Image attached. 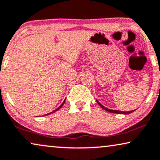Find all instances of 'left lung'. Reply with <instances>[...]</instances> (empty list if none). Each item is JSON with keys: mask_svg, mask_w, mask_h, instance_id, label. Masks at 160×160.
<instances>
[{"mask_svg": "<svg viewBox=\"0 0 160 160\" xmlns=\"http://www.w3.org/2000/svg\"><path fill=\"white\" fill-rule=\"evenodd\" d=\"M97 103L99 104V105L100 106V107L102 108V109H104V110H106V111H108V112H112V113H118V114H126V115H127V114H129V113H131V112H133L134 110H131V111H128V112H123V111H120V110H110V109H108V108H105V107H104V106L102 105H101L100 103L97 100Z\"/></svg>", "mask_w": 160, "mask_h": 160, "instance_id": "obj_1", "label": "left lung"}]
</instances>
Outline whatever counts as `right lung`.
I'll list each match as a JSON object with an SVG mask.
<instances>
[{
  "instance_id": "1",
  "label": "right lung",
  "mask_w": 160,
  "mask_h": 160,
  "mask_svg": "<svg viewBox=\"0 0 160 160\" xmlns=\"http://www.w3.org/2000/svg\"><path fill=\"white\" fill-rule=\"evenodd\" d=\"M65 101H66V99H65V100H64V101H63V103H62V104H61V106H60V107H58V108H57V109H56V110H53V111H52V112H50V113H48V114H46V115H50V114H51V113H52V112H56V111H57V110H59V109H60V108H61V107H62V106H63V104H64V103H65Z\"/></svg>"
}]
</instances>
